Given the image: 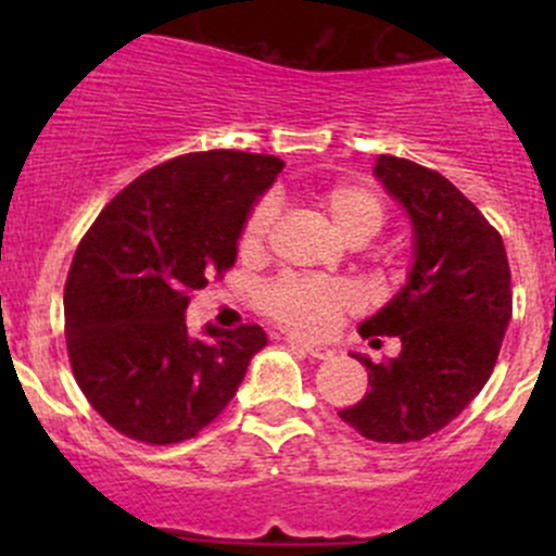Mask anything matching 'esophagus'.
I'll return each mask as SVG.
<instances>
[{
    "label": "esophagus",
    "mask_w": 556,
    "mask_h": 556,
    "mask_svg": "<svg viewBox=\"0 0 556 556\" xmlns=\"http://www.w3.org/2000/svg\"><path fill=\"white\" fill-rule=\"evenodd\" d=\"M290 346H295V350L306 352V355L314 357V361H328V357H333V350L325 344H312V341H301V339H288Z\"/></svg>",
    "instance_id": "obj_1"
}]
</instances>
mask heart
<instances>
[{"instance_id":"obj_1","label":"heart","mask_w":556,"mask_h":556,"mask_svg":"<svg viewBox=\"0 0 556 556\" xmlns=\"http://www.w3.org/2000/svg\"><path fill=\"white\" fill-rule=\"evenodd\" d=\"M319 206L330 226L352 244H363L382 231L387 212L374 190L355 182H341L319 195ZM274 226V204L261 201L247 215L239 233V252L257 255L268 242ZM261 306L285 330L299 336H325L346 317L361 309V293L350 282L328 279L282 277L261 293Z\"/></svg>"}]
</instances>
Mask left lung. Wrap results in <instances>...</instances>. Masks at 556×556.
<instances>
[{
    "mask_svg": "<svg viewBox=\"0 0 556 556\" xmlns=\"http://www.w3.org/2000/svg\"><path fill=\"white\" fill-rule=\"evenodd\" d=\"M374 174L406 206L414 268L401 293L361 325L363 339L397 336L387 363L355 355L371 390L339 417L382 444L439 433L490 379L511 319V268L501 233L439 172L379 155Z\"/></svg>",
    "mask_w": 556,
    "mask_h": 556,
    "instance_id": "8db88e82",
    "label": "left lung"
}]
</instances>
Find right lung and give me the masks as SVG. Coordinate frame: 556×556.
<instances>
[{"label":"right lung","mask_w":556,"mask_h":556,"mask_svg":"<svg viewBox=\"0 0 556 556\" xmlns=\"http://www.w3.org/2000/svg\"><path fill=\"white\" fill-rule=\"evenodd\" d=\"M282 166L242 150L177 155L126 185L80 239L64 285L66 350L117 433L179 444L237 395L263 328L206 325V339H190L185 309L237 263L247 215Z\"/></svg>","instance_id":"add662e5"}]
</instances>
